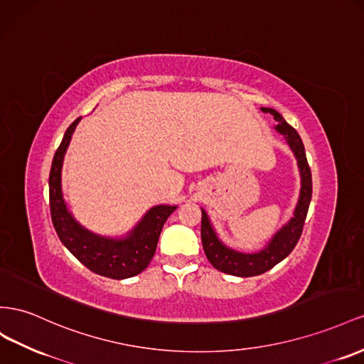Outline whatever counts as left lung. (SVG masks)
Listing matches in <instances>:
<instances>
[{"mask_svg": "<svg viewBox=\"0 0 364 364\" xmlns=\"http://www.w3.org/2000/svg\"><path fill=\"white\" fill-rule=\"evenodd\" d=\"M262 112L274 116V119L277 121V125L274 127V129L280 134H283L284 141H287L294 158L297 161L300 173V194L296 208H294L292 218L284 223L279 231L274 232L272 237L262 250L255 252H242L227 247V245L219 239L218 232L213 228V223L208 218V214H206L203 208H200V235L206 259L210 260V263L215 269L235 277L260 276V274L269 271L283 259L288 257L301 235L304 219H306L312 196L311 170L306 161V153H304V145L300 139L299 133L283 119V116L279 112L269 109V107H262Z\"/></svg>", "mask_w": 364, "mask_h": 364, "instance_id": "1", "label": "left lung"}]
</instances>
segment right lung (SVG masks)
I'll return each instance as SVG.
<instances>
[{"label":"right lung","mask_w":364,"mask_h":364,"mask_svg":"<svg viewBox=\"0 0 364 364\" xmlns=\"http://www.w3.org/2000/svg\"><path fill=\"white\" fill-rule=\"evenodd\" d=\"M82 117L68 127L63 142L58 146L48 178V194H50L52 222L58 237L64 247L70 251L95 274L114 280H124L142 272L158 247V240L164 223L170 214L178 208L176 205H154L146 211L134 227L119 237H107L96 234L77 222L72 211L67 208L63 193V165L68 145L76 125Z\"/></svg>","instance_id":"1"}]
</instances>
